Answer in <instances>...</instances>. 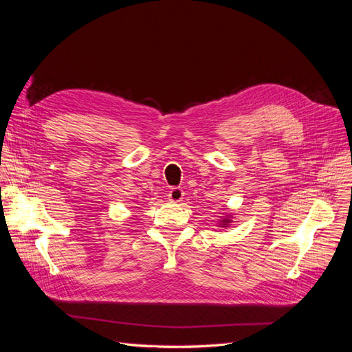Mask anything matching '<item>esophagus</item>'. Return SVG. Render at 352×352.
Returning <instances> with one entry per match:
<instances>
[{
    "mask_svg": "<svg viewBox=\"0 0 352 352\" xmlns=\"http://www.w3.org/2000/svg\"><path fill=\"white\" fill-rule=\"evenodd\" d=\"M182 199H184L182 188H172V189H170V192H168V201L170 202L176 204V202H180Z\"/></svg>",
    "mask_w": 352,
    "mask_h": 352,
    "instance_id": "esophagus-1",
    "label": "esophagus"
}]
</instances>
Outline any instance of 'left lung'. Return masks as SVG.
<instances>
[{
    "instance_id": "8db88e82",
    "label": "left lung",
    "mask_w": 352,
    "mask_h": 352,
    "mask_svg": "<svg viewBox=\"0 0 352 352\" xmlns=\"http://www.w3.org/2000/svg\"><path fill=\"white\" fill-rule=\"evenodd\" d=\"M230 221H232V220H230V216H228V217H225V219H223V220L220 221V226H221V228H228V225H229Z\"/></svg>"
}]
</instances>
